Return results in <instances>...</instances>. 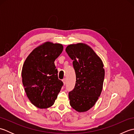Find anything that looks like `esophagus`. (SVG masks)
Instances as JSON below:
<instances>
[{
  "label": "esophagus",
  "instance_id": "esophagus-1",
  "mask_svg": "<svg viewBox=\"0 0 134 134\" xmlns=\"http://www.w3.org/2000/svg\"><path fill=\"white\" fill-rule=\"evenodd\" d=\"M62 81H63V84H64V85H65V83H66V80H65V78H64L63 79Z\"/></svg>",
  "mask_w": 134,
  "mask_h": 134
}]
</instances>
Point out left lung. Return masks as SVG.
Segmentation results:
<instances>
[{
	"mask_svg": "<svg viewBox=\"0 0 134 134\" xmlns=\"http://www.w3.org/2000/svg\"><path fill=\"white\" fill-rule=\"evenodd\" d=\"M65 51L73 60L76 75L75 87L69 94L70 104L78 112H86L101 93L105 76L103 62L86 44H70Z\"/></svg>",
	"mask_w": 134,
	"mask_h": 134,
	"instance_id": "1",
	"label": "left lung"
}]
</instances>
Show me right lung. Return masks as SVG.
Returning a JSON list of instances; mask_svg holds the SVG:
<instances>
[{"label": "right lung", "instance_id": "right-lung-1", "mask_svg": "<svg viewBox=\"0 0 134 134\" xmlns=\"http://www.w3.org/2000/svg\"><path fill=\"white\" fill-rule=\"evenodd\" d=\"M63 50L61 44L45 42L32 51L22 67V83L26 96L40 109L53 105L63 85L54 63Z\"/></svg>", "mask_w": 134, "mask_h": 134}]
</instances>
